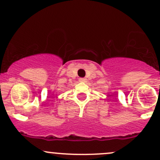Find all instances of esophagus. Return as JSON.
<instances>
[{
	"label": "esophagus",
	"mask_w": 160,
	"mask_h": 160,
	"mask_svg": "<svg viewBox=\"0 0 160 160\" xmlns=\"http://www.w3.org/2000/svg\"><path fill=\"white\" fill-rule=\"evenodd\" d=\"M79 81L81 82V83H86V82H87V79H86V78H80V79H79Z\"/></svg>",
	"instance_id": "34e87169"
}]
</instances>
